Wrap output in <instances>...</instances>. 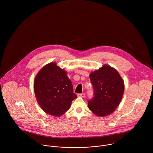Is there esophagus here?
Here are the masks:
<instances>
[{
    "mask_svg": "<svg viewBox=\"0 0 153 153\" xmlns=\"http://www.w3.org/2000/svg\"><path fill=\"white\" fill-rule=\"evenodd\" d=\"M77 96H78V97H79L84 98V97H85V94H84V93H82V94H78L77 95Z\"/></svg>",
    "mask_w": 153,
    "mask_h": 153,
    "instance_id": "34e87169",
    "label": "esophagus"
}]
</instances>
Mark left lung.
<instances>
[{
	"instance_id": "1",
	"label": "left lung",
	"mask_w": 153,
	"mask_h": 153,
	"mask_svg": "<svg viewBox=\"0 0 153 153\" xmlns=\"http://www.w3.org/2000/svg\"><path fill=\"white\" fill-rule=\"evenodd\" d=\"M90 80L94 89V97L88 101V108L98 117L112 114L119 105L124 91V83L118 72L105 64L92 72Z\"/></svg>"
}]
</instances>
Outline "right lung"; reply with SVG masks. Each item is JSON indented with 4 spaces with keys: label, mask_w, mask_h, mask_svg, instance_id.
<instances>
[{
    "label": "right lung",
    "mask_w": 153,
    "mask_h": 153,
    "mask_svg": "<svg viewBox=\"0 0 153 153\" xmlns=\"http://www.w3.org/2000/svg\"><path fill=\"white\" fill-rule=\"evenodd\" d=\"M36 100L44 112L52 116L63 115L77 96L64 69L55 62L46 64L38 72L33 84Z\"/></svg>",
    "instance_id": "obj_1"
}]
</instances>
